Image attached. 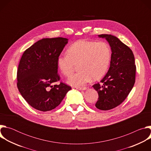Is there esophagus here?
<instances>
[{"label":"esophagus","instance_id":"1","mask_svg":"<svg viewBox=\"0 0 151 151\" xmlns=\"http://www.w3.org/2000/svg\"><path fill=\"white\" fill-rule=\"evenodd\" d=\"M87 87H77L76 89L79 90H81V91H83V90H87Z\"/></svg>","mask_w":151,"mask_h":151}]
</instances>
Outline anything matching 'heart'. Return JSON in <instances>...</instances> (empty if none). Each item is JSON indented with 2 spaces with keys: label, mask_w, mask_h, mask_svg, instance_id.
Masks as SVG:
<instances>
[{
  "label": "heart",
  "mask_w": 151,
  "mask_h": 151,
  "mask_svg": "<svg viewBox=\"0 0 151 151\" xmlns=\"http://www.w3.org/2000/svg\"><path fill=\"white\" fill-rule=\"evenodd\" d=\"M111 57V49L107 43L81 39L69 47L67 54L58 57L57 65L61 72L68 77L73 73L75 65L78 64L80 71L70 76L68 83L73 87H81L91 78L97 80L105 74Z\"/></svg>",
  "instance_id": "b5f03b06"
}]
</instances>
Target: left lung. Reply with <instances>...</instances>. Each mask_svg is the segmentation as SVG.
Instances as JSON below:
<instances>
[{"label": "left lung", "instance_id": "left-lung-1", "mask_svg": "<svg viewBox=\"0 0 151 151\" xmlns=\"http://www.w3.org/2000/svg\"><path fill=\"white\" fill-rule=\"evenodd\" d=\"M111 48L112 54L108 72L99 83L93 85L97 91V109H112L121 104L132 91L135 83L136 67L132 50L116 36L102 34Z\"/></svg>", "mask_w": 151, "mask_h": 151}]
</instances>
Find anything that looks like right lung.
I'll return each mask as SVG.
<instances>
[{
  "label": "right lung",
  "instance_id": "obj_1",
  "mask_svg": "<svg viewBox=\"0 0 151 151\" xmlns=\"http://www.w3.org/2000/svg\"><path fill=\"white\" fill-rule=\"evenodd\" d=\"M68 39L44 38L27 49L21 58L17 70V87L33 108L43 112L55 109L71 90L61 82L58 75L57 58Z\"/></svg>",
  "mask_w": 151,
  "mask_h": 151
}]
</instances>
